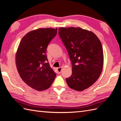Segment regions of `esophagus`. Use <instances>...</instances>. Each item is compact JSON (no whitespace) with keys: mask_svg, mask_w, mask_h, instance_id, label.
<instances>
[{"mask_svg":"<svg viewBox=\"0 0 121 121\" xmlns=\"http://www.w3.org/2000/svg\"><path fill=\"white\" fill-rule=\"evenodd\" d=\"M62 69V67H59V68H56V70H57V73H58V74H59V73H61Z\"/></svg>","mask_w":121,"mask_h":121,"instance_id":"34e87169","label":"esophagus"}]
</instances>
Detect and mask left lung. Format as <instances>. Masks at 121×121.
<instances>
[{
  "label": "left lung",
  "mask_w": 121,
  "mask_h": 121,
  "mask_svg": "<svg viewBox=\"0 0 121 121\" xmlns=\"http://www.w3.org/2000/svg\"><path fill=\"white\" fill-rule=\"evenodd\" d=\"M59 35L72 63V75L66 78L68 86L82 91L99 78L104 64L103 50L93 32L80 27H60Z\"/></svg>",
  "instance_id": "1"
}]
</instances>
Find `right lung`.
Wrapping results in <instances>:
<instances>
[{
    "label": "right lung",
    "instance_id": "1",
    "mask_svg": "<svg viewBox=\"0 0 121 121\" xmlns=\"http://www.w3.org/2000/svg\"><path fill=\"white\" fill-rule=\"evenodd\" d=\"M57 28H39L22 38L15 55L20 77L28 86L37 91L46 90L56 74L50 67L46 55L48 45L55 37Z\"/></svg>",
    "mask_w": 121,
    "mask_h": 121
}]
</instances>
